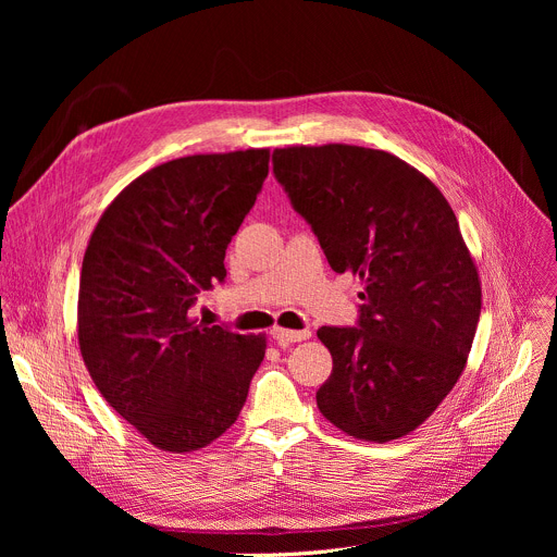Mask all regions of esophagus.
I'll return each mask as SVG.
<instances>
[{"label":"esophagus","mask_w":557,"mask_h":557,"mask_svg":"<svg viewBox=\"0 0 557 557\" xmlns=\"http://www.w3.org/2000/svg\"><path fill=\"white\" fill-rule=\"evenodd\" d=\"M271 334H273V338H275L280 345L300 343V341H307V338L311 336V332H309V330H300V332H296V330H282V327H275Z\"/></svg>","instance_id":"obj_1"}]
</instances>
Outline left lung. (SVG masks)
I'll list each match as a JSON object with an SVG mask.
<instances>
[{
  "label": "left lung",
  "mask_w": 557,
  "mask_h": 557,
  "mask_svg": "<svg viewBox=\"0 0 557 557\" xmlns=\"http://www.w3.org/2000/svg\"><path fill=\"white\" fill-rule=\"evenodd\" d=\"M273 173L330 267L366 282L357 327L318 330L334 361L320 413L359 441L411 433L458 382L481 315L454 210L418 169L363 146L275 149Z\"/></svg>",
  "instance_id": "obj_1"
}]
</instances>
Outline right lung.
<instances>
[{"instance_id":"right-lung-1","label":"right lung","mask_w":557,"mask_h":557,"mask_svg":"<svg viewBox=\"0 0 557 557\" xmlns=\"http://www.w3.org/2000/svg\"><path fill=\"white\" fill-rule=\"evenodd\" d=\"M269 175V149L187 156L141 173L99 219L78 288V345L106 401L164 451L239 418L267 338L191 318Z\"/></svg>"}]
</instances>
